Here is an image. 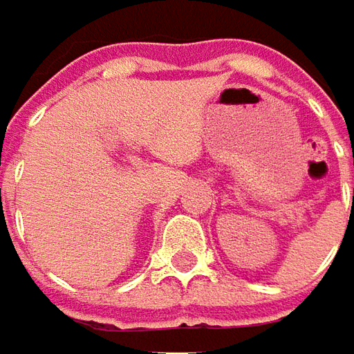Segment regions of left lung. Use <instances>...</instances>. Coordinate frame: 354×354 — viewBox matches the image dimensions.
<instances>
[{
    "label": "left lung",
    "instance_id": "left-lung-1",
    "mask_svg": "<svg viewBox=\"0 0 354 354\" xmlns=\"http://www.w3.org/2000/svg\"><path fill=\"white\" fill-rule=\"evenodd\" d=\"M353 192H354V189H353Z\"/></svg>",
    "mask_w": 354,
    "mask_h": 354
}]
</instances>
